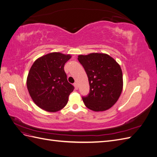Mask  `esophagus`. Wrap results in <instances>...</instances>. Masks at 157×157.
I'll list each match as a JSON object with an SVG mask.
<instances>
[{"label":"esophagus","mask_w":157,"mask_h":157,"mask_svg":"<svg viewBox=\"0 0 157 157\" xmlns=\"http://www.w3.org/2000/svg\"><path fill=\"white\" fill-rule=\"evenodd\" d=\"M73 85H74V86H75V88L76 90H77V89H78V84H77V82H75V83L73 84Z\"/></svg>","instance_id":"esophagus-1"}]
</instances>
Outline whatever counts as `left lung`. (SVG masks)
<instances>
[{"label": "left lung", "mask_w": 157, "mask_h": 157, "mask_svg": "<svg viewBox=\"0 0 157 157\" xmlns=\"http://www.w3.org/2000/svg\"><path fill=\"white\" fill-rule=\"evenodd\" d=\"M78 60L86 71L90 92L82 100L88 109L103 111L119 98L123 86L122 70L117 61L105 54L80 55Z\"/></svg>", "instance_id": "8db88e82"}]
</instances>
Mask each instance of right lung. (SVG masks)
<instances>
[{"mask_svg":"<svg viewBox=\"0 0 157 157\" xmlns=\"http://www.w3.org/2000/svg\"><path fill=\"white\" fill-rule=\"evenodd\" d=\"M70 55L53 52L37 59L27 76V86L37 106L49 112H56L67 105L74 86L67 81L65 63Z\"/></svg>","mask_w":157,"mask_h":157,"instance_id":"obj_1","label":"right lung"}]
</instances>
